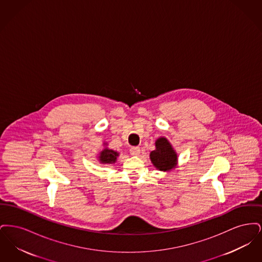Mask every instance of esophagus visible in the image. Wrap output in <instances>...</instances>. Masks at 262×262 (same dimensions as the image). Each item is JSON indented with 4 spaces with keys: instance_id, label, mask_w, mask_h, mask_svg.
<instances>
[{
    "instance_id": "esophagus-1",
    "label": "esophagus",
    "mask_w": 262,
    "mask_h": 262,
    "mask_svg": "<svg viewBox=\"0 0 262 262\" xmlns=\"http://www.w3.org/2000/svg\"><path fill=\"white\" fill-rule=\"evenodd\" d=\"M129 152H130V154H132L133 156H137V155H139V153H140V148H139L138 146H133V147H130Z\"/></svg>"
}]
</instances>
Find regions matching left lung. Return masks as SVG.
I'll use <instances>...</instances> for the list:
<instances>
[{"label": "left lung", "mask_w": 262, "mask_h": 262, "mask_svg": "<svg viewBox=\"0 0 262 262\" xmlns=\"http://www.w3.org/2000/svg\"><path fill=\"white\" fill-rule=\"evenodd\" d=\"M156 149L151 151L150 160L159 171L168 172L174 169L178 162V155L166 137H159L155 142Z\"/></svg>", "instance_id": "left-lung-1"}]
</instances>
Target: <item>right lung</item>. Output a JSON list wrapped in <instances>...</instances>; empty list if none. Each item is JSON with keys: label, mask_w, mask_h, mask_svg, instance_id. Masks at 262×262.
Instances as JSON below:
<instances>
[{"label": "right lung", "mask_w": 262, "mask_h": 262, "mask_svg": "<svg viewBox=\"0 0 262 262\" xmlns=\"http://www.w3.org/2000/svg\"><path fill=\"white\" fill-rule=\"evenodd\" d=\"M119 153L117 151L105 147L100 152L99 161L102 164H113L117 161Z\"/></svg>", "instance_id": "obj_1"}]
</instances>
